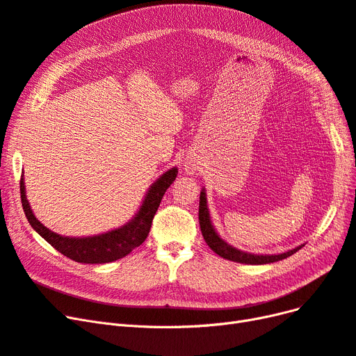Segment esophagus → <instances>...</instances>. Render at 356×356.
<instances>
[{
    "instance_id": "1",
    "label": "esophagus",
    "mask_w": 356,
    "mask_h": 356,
    "mask_svg": "<svg viewBox=\"0 0 356 356\" xmlns=\"http://www.w3.org/2000/svg\"><path fill=\"white\" fill-rule=\"evenodd\" d=\"M187 170H188V172H190V174H193V170H194V166H191V165H190V166H187Z\"/></svg>"
}]
</instances>
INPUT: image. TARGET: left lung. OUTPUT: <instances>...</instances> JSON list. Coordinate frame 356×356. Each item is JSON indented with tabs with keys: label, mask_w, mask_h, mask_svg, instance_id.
Listing matches in <instances>:
<instances>
[{
	"label": "left lung",
	"mask_w": 356,
	"mask_h": 356,
	"mask_svg": "<svg viewBox=\"0 0 356 356\" xmlns=\"http://www.w3.org/2000/svg\"><path fill=\"white\" fill-rule=\"evenodd\" d=\"M199 222H200V229L204 241L216 254H219L224 259L232 261V262H240V264H250V265H264V264H271L277 262L281 259H286V257L291 256L293 253H296L299 249L303 248V244L296 249L289 250L286 253L281 254H253L238 250L236 248L229 246L222 238H220L211 222L209 218V211H207V204H206V193L202 190L200 193V203H199Z\"/></svg>",
	"instance_id": "left-lung-1"
}]
</instances>
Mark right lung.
Returning a JSON list of instances; mask_svg holds the SVG:
<instances>
[{
    "instance_id": "right-lung-1",
    "label": "right lung",
    "mask_w": 356,
    "mask_h": 356,
    "mask_svg": "<svg viewBox=\"0 0 356 356\" xmlns=\"http://www.w3.org/2000/svg\"><path fill=\"white\" fill-rule=\"evenodd\" d=\"M177 174V168L169 169L168 172H165L153 184L149 193L145 194V199L143 202V206L140 207L138 213L134 216L129 224L118 229L108 231L106 234L94 237H63L44 227L32 213L29 202L26 200V193H24L23 178H20L22 206L32 228L61 254H65L69 259L81 264H107L127 256L134 249L138 248L140 244L144 243L147 236H149L153 218L156 215L159 204L162 202L163 194L169 188L170 184L175 181Z\"/></svg>"
}]
</instances>
